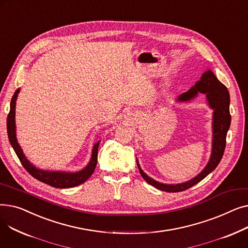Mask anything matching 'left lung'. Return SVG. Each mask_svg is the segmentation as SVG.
<instances>
[{
	"mask_svg": "<svg viewBox=\"0 0 248 248\" xmlns=\"http://www.w3.org/2000/svg\"><path fill=\"white\" fill-rule=\"evenodd\" d=\"M199 93L206 95L208 106L213 109L212 149L209 161H208L203 170L193 179L184 182V183L164 184L149 177L141 170L139 161L137 160V165L141 177L146 180L147 183L161 191L171 193L181 192L196 185L214 170L223 157L226 145V136L231 123V115L229 112L230 96L227 87L217 79V77L211 69H207V71L202 74L200 80L195 83V85L192 86L186 93H182L177 101L189 102L196 97Z\"/></svg>",
	"mask_w": 248,
	"mask_h": 248,
	"instance_id": "obj_1",
	"label": "left lung"
}]
</instances>
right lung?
<instances>
[{
	"mask_svg": "<svg viewBox=\"0 0 248 248\" xmlns=\"http://www.w3.org/2000/svg\"><path fill=\"white\" fill-rule=\"evenodd\" d=\"M20 93V88H18L14 95L12 97L11 104H10V112L7 117V132L9 140L11 145L14 149L16 155L23 165V167L28 171V173L33 176L35 179L43 182V183L50 185L55 188H71L80 185L93 174L95 167L97 164V151L99 147L100 140L96 141L93 147V152H91V158L89 163L86 167H84L82 170L77 172H64V171H49V170H42L35 167L23 153L22 148L20 147L19 142L16 137V122H15V113H16V101L18 94Z\"/></svg>",
	"mask_w": 248,
	"mask_h": 248,
	"instance_id": "obj_1",
	"label": "right lung"
}]
</instances>
